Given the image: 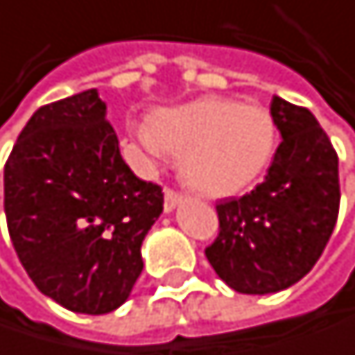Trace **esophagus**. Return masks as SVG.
<instances>
[{"instance_id": "esophagus-1", "label": "esophagus", "mask_w": 355, "mask_h": 355, "mask_svg": "<svg viewBox=\"0 0 355 355\" xmlns=\"http://www.w3.org/2000/svg\"><path fill=\"white\" fill-rule=\"evenodd\" d=\"M183 200V193H179V191H174V189H170V187H166V196H164V209L170 213L176 204H179Z\"/></svg>"}]
</instances>
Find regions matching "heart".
<instances>
[{"label":"heart","mask_w":355,"mask_h":355,"mask_svg":"<svg viewBox=\"0 0 355 355\" xmlns=\"http://www.w3.org/2000/svg\"><path fill=\"white\" fill-rule=\"evenodd\" d=\"M151 153L181 155L185 181L207 196H232L268 166L277 123L268 108L230 98H202L157 110L140 132Z\"/></svg>","instance_id":"1"}]
</instances>
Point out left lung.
Here are the masks:
<instances>
[{"mask_svg": "<svg viewBox=\"0 0 355 355\" xmlns=\"http://www.w3.org/2000/svg\"><path fill=\"white\" fill-rule=\"evenodd\" d=\"M281 142L268 174L243 198L217 202L219 234L204 249L221 281L241 294H272L300 281L336 225L338 157L306 108L272 98Z\"/></svg>", "mask_w": 355, "mask_h": 355, "instance_id": "left-lung-1", "label": "left lung"}]
</instances>
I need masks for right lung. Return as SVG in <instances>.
<instances>
[{
    "mask_svg": "<svg viewBox=\"0 0 355 355\" xmlns=\"http://www.w3.org/2000/svg\"><path fill=\"white\" fill-rule=\"evenodd\" d=\"M10 241L35 288L104 315L142 272L140 247L164 193L130 170L95 89L37 108L3 168Z\"/></svg>",
    "mask_w": 355,
    "mask_h": 355,
    "instance_id": "add662e5",
    "label": "right lung"
}]
</instances>
